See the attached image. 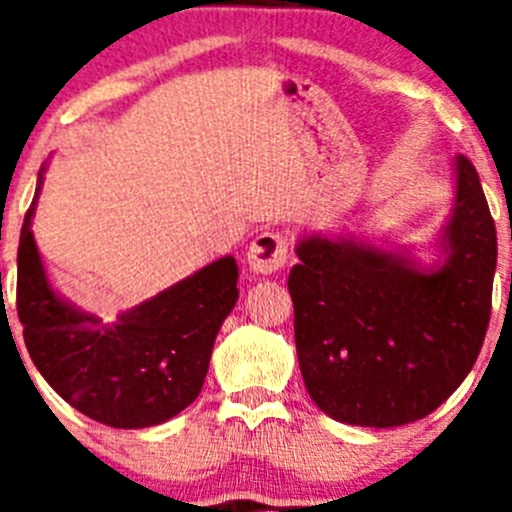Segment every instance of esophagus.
Masks as SVG:
<instances>
[{
    "label": "esophagus",
    "mask_w": 512,
    "mask_h": 512,
    "mask_svg": "<svg viewBox=\"0 0 512 512\" xmlns=\"http://www.w3.org/2000/svg\"><path fill=\"white\" fill-rule=\"evenodd\" d=\"M287 259V238L279 230H266V233L256 235V241L248 248V266L256 274H274L287 264Z\"/></svg>",
    "instance_id": "esophagus-1"
}]
</instances>
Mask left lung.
<instances>
[{"label": "left lung", "mask_w": 512, "mask_h": 512, "mask_svg": "<svg viewBox=\"0 0 512 512\" xmlns=\"http://www.w3.org/2000/svg\"><path fill=\"white\" fill-rule=\"evenodd\" d=\"M454 174L433 266L356 238L297 243L287 279L297 359L312 402L333 420L413 423L472 372L490 325L497 233L472 161L456 156Z\"/></svg>", "instance_id": "1"}]
</instances>
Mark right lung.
Instances as JSON below:
<instances>
[{"label": "right lung", "mask_w": 512, "mask_h": 512, "mask_svg": "<svg viewBox=\"0 0 512 512\" xmlns=\"http://www.w3.org/2000/svg\"><path fill=\"white\" fill-rule=\"evenodd\" d=\"M43 169L17 248V315L27 354L71 408L110 428H151L189 408L238 300L233 256L212 261L104 323L48 282L33 238Z\"/></svg>", "instance_id": "obj_1"}]
</instances>
